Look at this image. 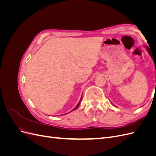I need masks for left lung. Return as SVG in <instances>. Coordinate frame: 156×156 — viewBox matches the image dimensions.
<instances>
[{
    "instance_id": "left-lung-1",
    "label": "left lung",
    "mask_w": 156,
    "mask_h": 156,
    "mask_svg": "<svg viewBox=\"0 0 156 156\" xmlns=\"http://www.w3.org/2000/svg\"><path fill=\"white\" fill-rule=\"evenodd\" d=\"M146 48H147V50H148V53H149V54H150V56H152V53H152V52H151V51H150V48H148V47H146Z\"/></svg>"
}]
</instances>
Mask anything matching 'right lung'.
I'll use <instances>...</instances> for the list:
<instances>
[{
  "label": "right lung",
  "instance_id": "obj_1",
  "mask_svg": "<svg viewBox=\"0 0 156 156\" xmlns=\"http://www.w3.org/2000/svg\"><path fill=\"white\" fill-rule=\"evenodd\" d=\"M81 99H82V98H81V100H80V101H79V103H78V104H77V106H76V107H75V108H73V110H75V109H76V108H78V107H79V104H80V103H81Z\"/></svg>",
  "mask_w": 156,
  "mask_h": 156
}]
</instances>
